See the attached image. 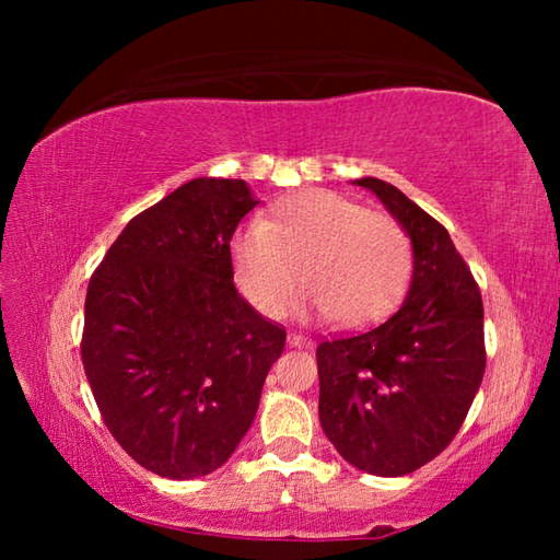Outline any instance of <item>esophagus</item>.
I'll use <instances>...</instances> for the list:
<instances>
[{"label": "esophagus", "instance_id": "1", "mask_svg": "<svg viewBox=\"0 0 560 560\" xmlns=\"http://www.w3.org/2000/svg\"><path fill=\"white\" fill-rule=\"evenodd\" d=\"M289 346H291V348H308V346H311V340H308V338H303V336L291 334V336H289Z\"/></svg>", "mask_w": 560, "mask_h": 560}]
</instances>
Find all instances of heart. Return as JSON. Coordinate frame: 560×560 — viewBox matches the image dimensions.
Here are the masks:
<instances>
[{"mask_svg": "<svg viewBox=\"0 0 560 560\" xmlns=\"http://www.w3.org/2000/svg\"><path fill=\"white\" fill-rule=\"evenodd\" d=\"M234 281L261 314H287L303 281L308 308L340 326L383 318L410 279V240L393 217L330 189H303L232 240Z\"/></svg>", "mask_w": 560, "mask_h": 560, "instance_id": "obj_1", "label": "heart"}]
</instances>
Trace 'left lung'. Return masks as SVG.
<instances>
[{
  "instance_id": "8db88e82",
  "label": "left lung",
  "mask_w": 560,
  "mask_h": 560,
  "mask_svg": "<svg viewBox=\"0 0 560 560\" xmlns=\"http://www.w3.org/2000/svg\"><path fill=\"white\" fill-rule=\"evenodd\" d=\"M371 189L412 246L402 306L373 330L316 348L318 420L340 457L375 477H402L459 432L485 377V306L450 234L400 189Z\"/></svg>"
}]
</instances>
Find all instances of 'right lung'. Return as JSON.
<instances>
[{
	"label": "right lung",
	"mask_w": 560,
	"mask_h": 560,
	"mask_svg": "<svg viewBox=\"0 0 560 560\" xmlns=\"http://www.w3.org/2000/svg\"><path fill=\"white\" fill-rule=\"evenodd\" d=\"M257 205L244 179H189L130 220L91 277L83 371L113 438L165 479L232 457L287 343L232 281V234Z\"/></svg>",
	"instance_id": "1"
}]
</instances>
